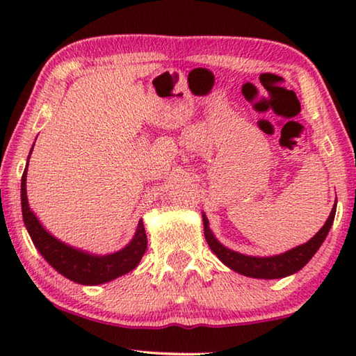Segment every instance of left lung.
Listing matches in <instances>:
<instances>
[{"label":"left lung","mask_w":356,"mask_h":356,"mask_svg":"<svg viewBox=\"0 0 356 356\" xmlns=\"http://www.w3.org/2000/svg\"><path fill=\"white\" fill-rule=\"evenodd\" d=\"M334 213H336V204L334 207L331 209L328 220L325 221V225L322 226L321 231H318L316 236L309 240V242H306L305 245H300L291 251L282 252V254H278V256H270V257L245 256V254H240V252L226 248V246H222L218 240L215 238L212 231H210L209 220L206 215H202L204 236H206L210 250L218 256V259L222 264L227 265V267L234 270V272L250 276V278H261V280L284 278V276L297 273L298 270L303 268L305 265L311 261V257L316 254L317 250L321 248L325 237L328 236L331 225H333Z\"/></svg>","instance_id":"1"}]
</instances>
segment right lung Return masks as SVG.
Segmentation results:
<instances>
[{
    "mask_svg": "<svg viewBox=\"0 0 356 356\" xmlns=\"http://www.w3.org/2000/svg\"><path fill=\"white\" fill-rule=\"evenodd\" d=\"M26 170L28 165L22 176L23 221H25V226L34 246L56 272L70 281L78 282V284L95 286L116 280L119 276L131 272L140 264L147 248V237L146 231H144L143 220L138 222L134 240L124 250L108 256H94L89 254V252L72 248V246L59 242L51 234H48L39 220L35 218L31 209H29L26 197Z\"/></svg>",
    "mask_w": 356,
    "mask_h": 356,
    "instance_id": "obj_1",
    "label": "right lung"
}]
</instances>
